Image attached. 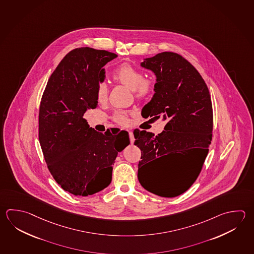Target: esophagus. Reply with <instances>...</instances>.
I'll return each mask as SVG.
<instances>
[{
	"label": "esophagus",
	"mask_w": 254,
	"mask_h": 254,
	"mask_svg": "<svg viewBox=\"0 0 254 254\" xmlns=\"http://www.w3.org/2000/svg\"><path fill=\"white\" fill-rule=\"evenodd\" d=\"M128 134H129L130 143H131V144H134V134H133V132H131V131H128Z\"/></svg>",
	"instance_id": "obj_1"
}]
</instances>
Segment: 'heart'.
I'll return each mask as SVG.
<instances>
[{
    "mask_svg": "<svg viewBox=\"0 0 254 254\" xmlns=\"http://www.w3.org/2000/svg\"><path fill=\"white\" fill-rule=\"evenodd\" d=\"M113 78L116 81L124 84L134 91V95L138 99H144L150 95L153 91V81L150 79H144V74L138 69L124 63L117 67L113 72ZM108 96V86L105 82L99 81L96 86V98L98 101H105ZM117 122L126 124L127 122V116L124 111H117L114 115Z\"/></svg>",
    "mask_w": 254,
    "mask_h": 254,
    "instance_id": "1",
    "label": "heart"
}]
</instances>
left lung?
<instances>
[{
    "instance_id": "obj_1",
    "label": "left lung",
    "mask_w": 254,
    "mask_h": 254,
    "mask_svg": "<svg viewBox=\"0 0 254 254\" xmlns=\"http://www.w3.org/2000/svg\"><path fill=\"white\" fill-rule=\"evenodd\" d=\"M140 65L156 76L154 94L144 106L142 116L161 118L167 124L158 135L134 130V144L142 153L137 177L149 192L174 197L195 182L208 153L213 130L209 91L196 68L178 54L159 53L145 58ZM181 152L189 159V167L174 178H164L160 159Z\"/></svg>"
}]
</instances>
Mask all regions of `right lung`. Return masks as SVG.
Returning <instances> with one entry per match:
<instances>
[{
	"mask_svg": "<svg viewBox=\"0 0 254 254\" xmlns=\"http://www.w3.org/2000/svg\"><path fill=\"white\" fill-rule=\"evenodd\" d=\"M114 53L91 48L67 54L49 78L40 102L39 143L48 170L63 190L86 196L108 187L118 153L130 144L127 131L104 134L82 117L96 109V86L105 80Z\"/></svg>",
	"mask_w": 254,
	"mask_h": 254,
	"instance_id": "obj_1",
	"label": "right lung"
}]
</instances>
